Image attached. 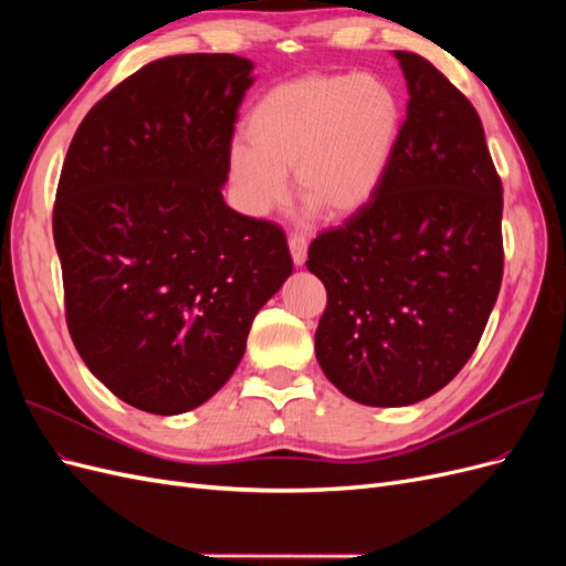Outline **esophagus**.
Listing matches in <instances>:
<instances>
[{
    "label": "esophagus",
    "instance_id": "obj_1",
    "mask_svg": "<svg viewBox=\"0 0 566 566\" xmlns=\"http://www.w3.org/2000/svg\"><path fill=\"white\" fill-rule=\"evenodd\" d=\"M287 248H290V254H293L295 266H302L306 260V238L302 233H290Z\"/></svg>",
    "mask_w": 566,
    "mask_h": 566
}]
</instances>
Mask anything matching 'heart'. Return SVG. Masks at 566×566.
<instances>
[{
  "instance_id": "obj_1",
  "label": "heart",
  "mask_w": 566,
  "mask_h": 566,
  "mask_svg": "<svg viewBox=\"0 0 566 566\" xmlns=\"http://www.w3.org/2000/svg\"><path fill=\"white\" fill-rule=\"evenodd\" d=\"M403 129L397 90L378 75H304L269 90L229 146V177L250 214L290 196L328 219L361 212L378 196Z\"/></svg>"
}]
</instances>
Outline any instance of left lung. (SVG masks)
I'll use <instances>...</instances> for the list:
<instances>
[{"label":"left lung","instance_id":"left-lung-1","mask_svg":"<svg viewBox=\"0 0 566 566\" xmlns=\"http://www.w3.org/2000/svg\"><path fill=\"white\" fill-rule=\"evenodd\" d=\"M394 56L410 98L385 184L345 227L316 235L306 260L328 293L318 366L366 406H410L447 387L503 281V186L482 119L430 61Z\"/></svg>","mask_w":566,"mask_h":566}]
</instances>
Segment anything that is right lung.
<instances>
[{"mask_svg": "<svg viewBox=\"0 0 566 566\" xmlns=\"http://www.w3.org/2000/svg\"><path fill=\"white\" fill-rule=\"evenodd\" d=\"M252 67L233 54L144 65L82 119L61 169L67 331L96 378L146 413H186L224 387L293 273L285 233L221 196Z\"/></svg>", "mask_w": 566, "mask_h": 566, "instance_id": "right-lung-1", "label": "right lung"}]
</instances>
